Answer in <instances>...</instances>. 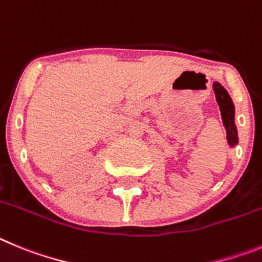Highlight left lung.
I'll return each instance as SVG.
<instances>
[{
  "label": "left lung",
  "instance_id": "8db88e82",
  "mask_svg": "<svg viewBox=\"0 0 262 262\" xmlns=\"http://www.w3.org/2000/svg\"><path fill=\"white\" fill-rule=\"evenodd\" d=\"M214 93H215L216 103L219 105L221 114H222L223 124L226 126V132H227V141L231 146H234L237 143V130L236 125H235L234 117H235V108L232 104L230 95L227 91L223 89L218 82L214 83Z\"/></svg>",
  "mask_w": 262,
  "mask_h": 262
}]
</instances>
